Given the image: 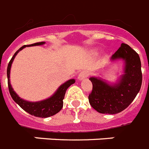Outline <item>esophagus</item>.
I'll return each mask as SVG.
<instances>
[{"label":"esophagus","instance_id":"esophagus-1","mask_svg":"<svg viewBox=\"0 0 149 149\" xmlns=\"http://www.w3.org/2000/svg\"><path fill=\"white\" fill-rule=\"evenodd\" d=\"M88 76H89L88 71V70H82V72L79 73V75L78 79L79 80H82L83 79H85L86 77H88Z\"/></svg>","mask_w":149,"mask_h":149}]
</instances>
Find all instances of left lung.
Returning <instances> with one entry per match:
<instances>
[{
    "label": "left lung",
    "instance_id": "obj_1",
    "mask_svg": "<svg viewBox=\"0 0 149 149\" xmlns=\"http://www.w3.org/2000/svg\"><path fill=\"white\" fill-rule=\"evenodd\" d=\"M118 58L125 61V74L119 83L112 86L99 79H89L93 85L89 103L100 113L116 114L125 110L140 90L143 74L139 55L127 44L121 43L112 56V60Z\"/></svg>",
    "mask_w": 149,
    "mask_h": 149
}]
</instances>
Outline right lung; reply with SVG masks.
<instances>
[{
    "label": "right lung",
    "mask_w": 149,
    "mask_h": 149,
    "mask_svg": "<svg viewBox=\"0 0 149 149\" xmlns=\"http://www.w3.org/2000/svg\"><path fill=\"white\" fill-rule=\"evenodd\" d=\"M45 42H36V43L30 44V45H24V46H22L18 51L15 52L11 60L9 62L8 66H7V70H6V74H7V79H8V88L10 94L13 99L14 101L17 103L18 105L23 109L25 112H28L31 114V116H36V117L40 118H47L49 116H52L60 112L61 109L63 107V100L64 98V95H65L66 91L68 88L72 84L75 82L74 79H70L65 83L61 85L59 88L57 90L55 94L52 96L51 97L49 98L47 100H42L40 102H36V103H31V102H28L26 100L21 99L17 94H15V92L12 88V86L10 85V67H11V64L13 63L15 56L18 54L20 50L24 49L25 46H39V45H42Z\"/></svg>",
    "instance_id": "1"
}]
</instances>
